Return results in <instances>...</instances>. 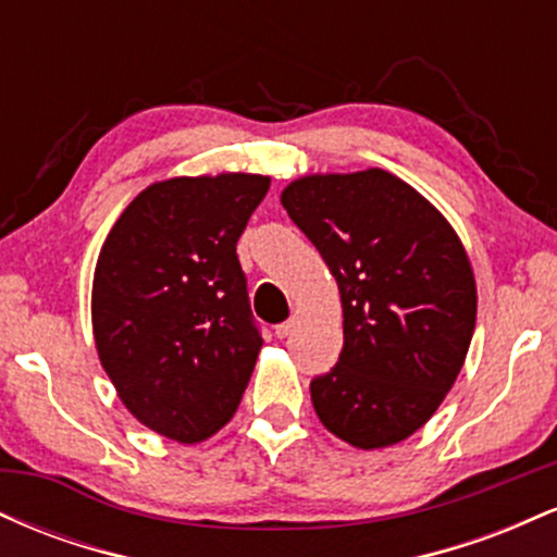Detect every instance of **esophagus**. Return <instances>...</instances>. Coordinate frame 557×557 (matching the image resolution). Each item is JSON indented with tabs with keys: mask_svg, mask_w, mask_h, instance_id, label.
Returning <instances> with one entry per match:
<instances>
[{
	"mask_svg": "<svg viewBox=\"0 0 557 557\" xmlns=\"http://www.w3.org/2000/svg\"><path fill=\"white\" fill-rule=\"evenodd\" d=\"M293 330H296V322H293V319H287V322H280L277 327H274V335H277V337H287Z\"/></svg>",
	"mask_w": 557,
	"mask_h": 557,
	"instance_id": "34e87169",
	"label": "esophagus"
}]
</instances>
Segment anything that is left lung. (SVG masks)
I'll use <instances>...</instances> for the list:
<instances>
[{"label": "left lung", "mask_w": 557, "mask_h": 557, "mask_svg": "<svg viewBox=\"0 0 557 557\" xmlns=\"http://www.w3.org/2000/svg\"><path fill=\"white\" fill-rule=\"evenodd\" d=\"M283 207L327 261L343 300V350L311 380L319 421L372 450L424 426L461 372L476 285L437 209L385 170L300 177Z\"/></svg>", "instance_id": "left-lung-1"}]
</instances>
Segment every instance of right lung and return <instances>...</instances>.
<instances>
[{
  "label": "right lung",
  "instance_id": "obj_1",
  "mask_svg": "<svg viewBox=\"0 0 557 557\" xmlns=\"http://www.w3.org/2000/svg\"><path fill=\"white\" fill-rule=\"evenodd\" d=\"M270 177H172L131 201L94 272L96 350L140 424L177 443L233 419L261 350L235 243Z\"/></svg>",
  "mask_w": 557,
  "mask_h": 557
}]
</instances>
